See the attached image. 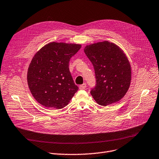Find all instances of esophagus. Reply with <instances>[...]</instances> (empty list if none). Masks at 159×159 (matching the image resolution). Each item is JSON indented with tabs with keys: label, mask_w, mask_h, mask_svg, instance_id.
<instances>
[{
	"label": "esophagus",
	"mask_w": 159,
	"mask_h": 159,
	"mask_svg": "<svg viewBox=\"0 0 159 159\" xmlns=\"http://www.w3.org/2000/svg\"><path fill=\"white\" fill-rule=\"evenodd\" d=\"M86 87H87V85L85 84H84L80 85L79 88H80V89H81V90H84V89H85Z\"/></svg>",
	"instance_id": "esophagus-1"
}]
</instances>
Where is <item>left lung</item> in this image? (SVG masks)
<instances>
[{
    "label": "left lung",
    "mask_w": 159,
    "mask_h": 159,
    "mask_svg": "<svg viewBox=\"0 0 159 159\" xmlns=\"http://www.w3.org/2000/svg\"><path fill=\"white\" fill-rule=\"evenodd\" d=\"M84 52L94 66L97 86L91 94L101 106H107L121 100L130 85V63L123 50L108 41L90 43Z\"/></svg>",
    "instance_id": "left-lung-1"
}]
</instances>
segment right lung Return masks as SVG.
<instances>
[{
  "instance_id": "add662e5",
  "label": "right lung",
  "mask_w": 159,
  "mask_h": 159,
  "mask_svg": "<svg viewBox=\"0 0 159 159\" xmlns=\"http://www.w3.org/2000/svg\"><path fill=\"white\" fill-rule=\"evenodd\" d=\"M81 44L52 42L35 53L27 71V83L35 100L48 108L61 109L78 91L69 62Z\"/></svg>"
}]
</instances>
